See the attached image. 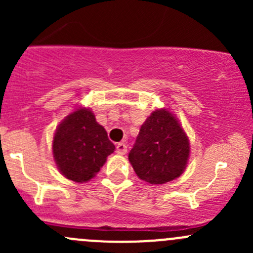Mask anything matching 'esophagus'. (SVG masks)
Masks as SVG:
<instances>
[{"mask_svg":"<svg viewBox=\"0 0 253 253\" xmlns=\"http://www.w3.org/2000/svg\"><path fill=\"white\" fill-rule=\"evenodd\" d=\"M116 152H117V154H126L127 145L125 144V143H117Z\"/></svg>","mask_w":253,"mask_h":253,"instance_id":"esophagus-1","label":"esophagus"}]
</instances>
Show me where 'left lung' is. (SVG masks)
<instances>
[{"mask_svg": "<svg viewBox=\"0 0 253 253\" xmlns=\"http://www.w3.org/2000/svg\"><path fill=\"white\" fill-rule=\"evenodd\" d=\"M190 157V142L174 114L159 109L142 125L128 154L137 176L152 185H162L182 174Z\"/></svg>", "mask_w": 253, "mask_h": 253, "instance_id": "left-lung-1", "label": "left lung"}]
</instances>
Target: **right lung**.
I'll return each instance as SVG.
<instances>
[{"instance_id": "add662e5", "label": "right lung", "mask_w": 253, "mask_h": 253, "mask_svg": "<svg viewBox=\"0 0 253 253\" xmlns=\"http://www.w3.org/2000/svg\"><path fill=\"white\" fill-rule=\"evenodd\" d=\"M114 150L105 128L85 108L65 117L52 141L53 159L60 172L78 183L91 180Z\"/></svg>"}]
</instances>
